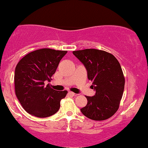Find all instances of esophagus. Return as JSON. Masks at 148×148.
Here are the masks:
<instances>
[{"label": "esophagus", "mask_w": 148, "mask_h": 148, "mask_svg": "<svg viewBox=\"0 0 148 148\" xmlns=\"http://www.w3.org/2000/svg\"><path fill=\"white\" fill-rule=\"evenodd\" d=\"M68 94H69V95H71V96H73V95H75V93H73V92H72V91H69Z\"/></svg>", "instance_id": "34e87169"}]
</instances>
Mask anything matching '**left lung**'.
Returning <instances> with one entry per match:
<instances>
[{"mask_svg": "<svg viewBox=\"0 0 148 148\" xmlns=\"http://www.w3.org/2000/svg\"><path fill=\"white\" fill-rule=\"evenodd\" d=\"M73 53L84 65L95 91L93 96H86L87 104L80 109L81 112L94 121L109 119L119 109L124 91L121 64L112 54L104 50L84 49Z\"/></svg>", "mask_w": 148, "mask_h": 148, "instance_id": "left-lung-1", "label": "left lung"}]
</instances>
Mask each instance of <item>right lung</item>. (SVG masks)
<instances>
[{"instance_id":"1","label":"right lung","mask_w":148,"mask_h":148,"mask_svg":"<svg viewBox=\"0 0 148 148\" xmlns=\"http://www.w3.org/2000/svg\"><path fill=\"white\" fill-rule=\"evenodd\" d=\"M67 51L42 48L31 52L18 62L15 69V93L28 114L46 118L58 112L60 101L68 91H58L45 86L50 82L60 60Z\"/></svg>"}]
</instances>
